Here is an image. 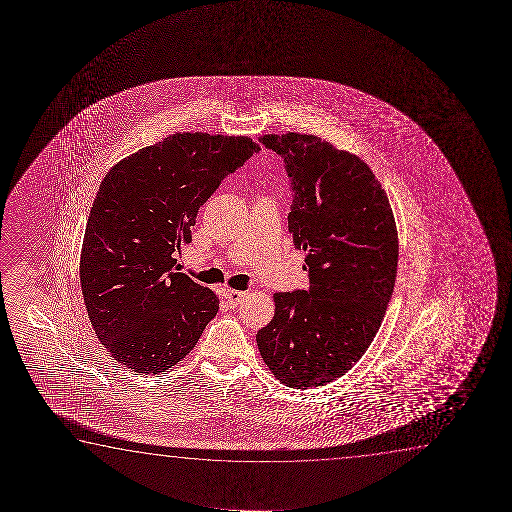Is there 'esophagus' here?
<instances>
[{"instance_id": "1", "label": "esophagus", "mask_w": 512, "mask_h": 512, "mask_svg": "<svg viewBox=\"0 0 512 512\" xmlns=\"http://www.w3.org/2000/svg\"><path fill=\"white\" fill-rule=\"evenodd\" d=\"M224 297L225 301H227V304H229L231 308H236V306L241 304L243 299H245L246 292H239V290H225Z\"/></svg>"}]
</instances>
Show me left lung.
Returning <instances> with one entry per match:
<instances>
[{
	"mask_svg": "<svg viewBox=\"0 0 512 512\" xmlns=\"http://www.w3.org/2000/svg\"><path fill=\"white\" fill-rule=\"evenodd\" d=\"M259 141L285 162L288 231L309 274L308 290L273 295L260 355L283 385H327L357 364L383 322L399 262L392 206L371 168L329 141L301 133Z\"/></svg>",
	"mask_w": 512,
	"mask_h": 512,
	"instance_id": "8db88e82",
	"label": "left lung"
}]
</instances>
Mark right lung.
I'll list each match as a JSON object with an SVG mask.
<instances>
[{"label": "right lung", "mask_w": 512, "mask_h": 512, "mask_svg": "<svg viewBox=\"0 0 512 512\" xmlns=\"http://www.w3.org/2000/svg\"><path fill=\"white\" fill-rule=\"evenodd\" d=\"M260 145L248 136L176 133L117 162L85 227L80 285L101 344L120 365L159 374L196 346L218 297L180 273L197 210Z\"/></svg>", "instance_id": "obj_1"}]
</instances>
